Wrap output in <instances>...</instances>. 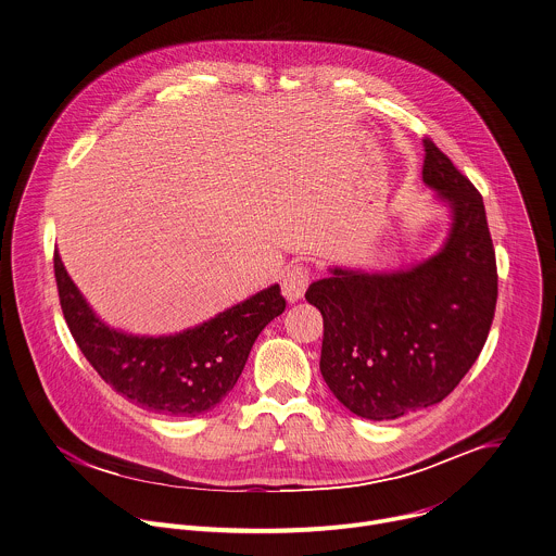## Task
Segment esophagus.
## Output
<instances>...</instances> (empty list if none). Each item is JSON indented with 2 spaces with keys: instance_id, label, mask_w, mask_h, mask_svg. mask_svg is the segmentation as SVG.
I'll list each match as a JSON object with an SVG mask.
<instances>
[{
  "instance_id": "34e87169",
  "label": "esophagus",
  "mask_w": 556,
  "mask_h": 556,
  "mask_svg": "<svg viewBox=\"0 0 556 556\" xmlns=\"http://www.w3.org/2000/svg\"><path fill=\"white\" fill-rule=\"evenodd\" d=\"M312 281V270L307 264H294L286 270L283 279H281V290H283V296L290 301V303H296L299 299H303L307 286Z\"/></svg>"
}]
</instances>
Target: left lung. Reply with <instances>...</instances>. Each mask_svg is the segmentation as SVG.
Segmentation results:
<instances>
[{
  "mask_svg": "<svg viewBox=\"0 0 556 556\" xmlns=\"http://www.w3.org/2000/svg\"><path fill=\"white\" fill-rule=\"evenodd\" d=\"M425 151L422 179L453 207L444 249L399 273L336 268L305 292L325 320L323 379L368 420L444 401L481 355L496 312L498 270L483 197L431 138Z\"/></svg>",
  "mask_w": 556,
  "mask_h": 556,
  "instance_id": "1",
  "label": "left lung"
}]
</instances>
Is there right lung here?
I'll return each mask as SVG.
<instances>
[{"label": "right lung", "instance_id": "add662e5", "mask_svg": "<svg viewBox=\"0 0 556 556\" xmlns=\"http://www.w3.org/2000/svg\"><path fill=\"white\" fill-rule=\"evenodd\" d=\"M60 307L68 331L97 375L134 405L175 418L216 407L236 386L262 329L283 314L279 286L177 336L138 338L105 327L53 253Z\"/></svg>", "mask_w": 556, "mask_h": 556}]
</instances>
